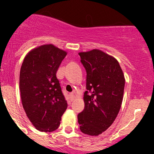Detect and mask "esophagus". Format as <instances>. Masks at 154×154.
Instances as JSON below:
<instances>
[{"instance_id":"34e87169","label":"esophagus","mask_w":154,"mask_h":154,"mask_svg":"<svg viewBox=\"0 0 154 154\" xmlns=\"http://www.w3.org/2000/svg\"><path fill=\"white\" fill-rule=\"evenodd\" d=\"M69 97H70V99H71V101H73V100H74V99L75 98V96H74V94H73V93H71V94H69Z\"/></svg>"}]
</instances>
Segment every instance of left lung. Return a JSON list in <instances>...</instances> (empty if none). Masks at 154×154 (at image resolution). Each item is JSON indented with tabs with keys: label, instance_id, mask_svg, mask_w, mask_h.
Masks as SVG:
<instances>
[{
	"label": "left lung",
	"instance_id": "1",
	"mask_svg": "<svg viewBox=\"0 0 154 154\" xmlns=\"http://www.w3.org/2000/svg\"><path fill=\"white\" fill-rule=\"evenodd\" d=\"M86 70L85 107L77 116L82 133L97 136L116 120L124 97L125 78L119 63L99 49L80 52Z\"/></svg>",
	"mask_w": 154,
	"mask_h": 154
}]
</instances>
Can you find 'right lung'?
I'll use <instances>...</instances> for the list:
<instances>
[{"mask_svg": "<svg viewBox=\"0 0 154 154\" xmlns=\"http://www.w3.org/2000/svg\"><path fill=\"white\" fill-rule=\"evenodd\" d=\"M66 51L53 44L30 50L20 70L21 103L33 127L41 132H53L60 125L68 104L62 93L57 72Z\"/></svg>", "mask_w": 154, "mask_h": 154, "instance_id": "right-lung-1", "label": "right lung"}]
</instances>
